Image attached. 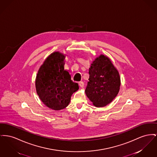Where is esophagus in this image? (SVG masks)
<instances>
[{
    "mask_svg": "<svg viewBox=\"0 0 157 157\" xmlns=\"http://www.w3.org/2000/svg\"><path fill=\"white\" fill-rule=\"evenodd\" d=\"M79 85L80 86V87H81V88H82L84 86V83H83V82L82 81H80V82H79Z\"/></svg>",
    "mask_w": 157,
    "mask_h": 157,
    "instance_id": "1",
    "label": "esophagus"
}]
</instances>
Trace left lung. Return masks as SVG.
Instances as JSON below:
<instances>
[{
	"mask_svg": "<svg viewBox=\"0 0 157 157\" xmlns=\"http://www.w3.org/2000/svg\"><path fill=\"white\" fill-rule=\"evenodd\" d=\"M89 81L85 93L94 105H107L117 96L120 90V78L110 59L101 55L97 57L89 69Z\"/></svg>",
	"mask_w": 157,
	"mask_h": 157,
	"instance_id": "8db88e82",
	"label": "left lung"
}]
</instances>
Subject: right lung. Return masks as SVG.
I'll list each match as a JSON object with an SVG mask.
<instances>
[{"label":"right lung","instance_id":"obj_1","mask_svg":"<svg viewBox=\"0 0 157 157\" xmlns=\"http://www.w3.org/2000/svg\"><path fill=\"white\" fill-rule=\"evenodd\" d=\"M65 55L55 52L48 56L38 71L36 88L40 99L47 107L60 110L69 104L73 93L79 89L78 83L64 69Z\"/></svg>","mask_w":157,"mask_h":157}]
</instances>
